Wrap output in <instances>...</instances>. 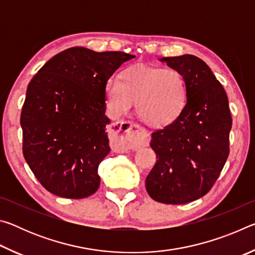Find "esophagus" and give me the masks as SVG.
Returning a JSON list of instances; mask_svg holds the SVG:
<instances>
[{"label": "esophagus", "instance_id": "34e87169", "mask_svg": "<svg viewBox=\"0 0 255 255\" xmlns=\"http://www.w3.org/2000/svg\"><path fill=\"white\" fill-rule=\"evenodd\" d=\"M112 146L120 150L137 149L148 144V132L130 122H118L111 127ZM137 136L135 137L134 135Z\"/></svg>", "mask_w": 255, "mask_h": 255}]
</instances>
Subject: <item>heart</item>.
I'll use <instances>...</instances> for the list:
<instances>
[{"label": "heart", "instance_id": "obj_1", "mask_svg": "<svg viewBox=\"0 0 255 255\" xmlns=\"http://www.w3.org/2000/svg\"><path fill=\"white\" fill-rule=\"evenodd\" d=\"M106 103L115 117L136 106V114L152 127L167 126L176 120L187 103V83L172 67L136 65L125 70L120 81L109 79L105 88Z\"/></svg>", "mask_w": 255, "mask_h": 255}]
</instances>
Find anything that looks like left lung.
<instances>
[{"label": "left lung", "mask_w": 255, "mask_h": 255, "mask_svg": "<svg viewBox=\"0 0 255 255\" xmlns=\"http://www.w3.org/2000/svg\"><path fill=\"white\" fill-rule=\"evenodd\" d=\"M187 83V103L176 120L152 133L156 163L145 181L155 201L188 204L213 187L230 154L232 116L221 82L193 55L163 57Z\"/></svg>", "instance_id": "1"}]
</instances>
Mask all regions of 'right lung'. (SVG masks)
Returning a JSON list of instances; mask_svg holds the SVG:
<instances>
[{
  "label": "right lung",
  "instance_id": "obj_1",
  "mask_svg": "<svg viewBox=\"0 0 255 255\" xmlns=\"http://www.w3.org/2000/svg\"><path fill=\"white\" fill-rule=\"evenodd\" d=\"M133 57L72 47L50 58L30 81L20 118L23 156L53 195L82 199L98 190L99 164L110 152L106 83Z\"/></svg>",
  "mask_w": 255,
  "mask_h": 255
}]
</instances>
